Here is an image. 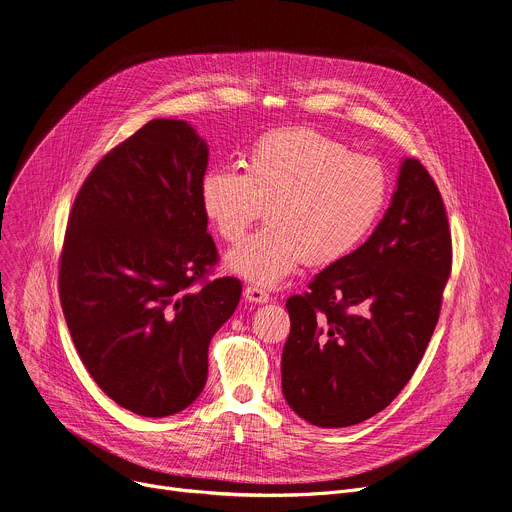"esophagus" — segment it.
Returning <instances> with one entry per match:
<instances>
[{
  "instance_id": "obj_1",
  "label": "esophagus",
  "mask_w": 512,
  "mask_h": 512,
  "mask_svg": "<svg viewBox=\"0 0 512 512\" xmlns=\"http://www.w3.org/2000/svg\"><path fill=\"white\" fill-rule=\"evenodd\" d=\"M243 296H245L247 302H253V304H265V302H269V294H267L265 290L257 288V286H247L245 292H243Z\"/></svg>"
}]
</instances>
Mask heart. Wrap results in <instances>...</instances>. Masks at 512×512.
<instances>
[{
	"label": "heart",
	"mask_w": 512,
	"mask_h": 512,
	"mask_svg": "<svg viewBox=\"0 0 512 512\" xmlns=\"http://www.w3.org/2000/svg\"><path fill=\"white\" fill-rule=\"evenodd\" d=\"M245 173L210 169L200 204L218 235L237 243L269 210V222L224 257L228 271L277 286L308 259L329 265L353 253L388 196L382 165L312 128L275 130L249 149Z\"/></svg>",
	"instance_id": "obj_1"
}]
</instances>
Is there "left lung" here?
<instances>
[{"instance_id":"8db88e82","label":"left lung","mask_w":512,"mask_h":512,"mask_svg":"<svg viewBox=\"0 0 512 512\" xmlns=\"http://www.w3.org/2000/svg\"><path fill=\"white\" fill-rule=\"evenodd\" d=\"M451 271V235L435 181L402 159L392 202L369 239L286 302L282 392L322 429L384 410L408 384L435 331Z\"/></svg>"}]
</instances>
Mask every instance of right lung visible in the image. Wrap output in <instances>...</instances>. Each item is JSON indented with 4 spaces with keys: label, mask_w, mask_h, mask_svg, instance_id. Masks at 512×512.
Segmentation results:
<instances>
[{
    "label": "right lung",
    "mask_w": 512,
    "mask_h": 512,
    "mask_svg": "<svg viewBox=\"0 0 512 512\" xmlns=\"http://www.w3.org/2000/svg\"><path fill=\"white\" fill-rule=\"evenodd\" d=\"M208 145L185 120L155 118L110 151L79 190L59 294L89 376L122 408L169 416L208 378V345L241 282L194 284L216 263L200 204Z\"/></svg>",
    "instance_id": "add662e5"
}]
</instances>
